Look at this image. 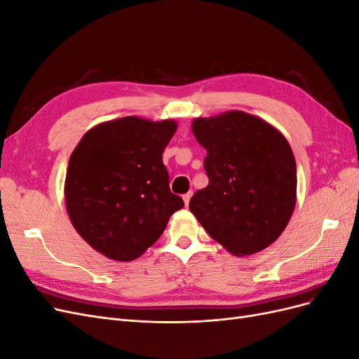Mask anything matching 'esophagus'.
I'll return each instance as SVG.
<instances>
[{
	"label": "esophagus",
	"mask_w": 359,
	"mask_h": 359,
	"mask_svg": "<svg viewBox=\"0 0 359 359\" xmlns=\"http://www.w3.org/2000/svg\"><path fill=\"white\" fill-rule=\"evenodd\" d=\"M191 191H189V193H186V194H184V196H182V199H184V203H186V206H189V202H190V198H191Z\"/></svg>",
	"instance_id": "obj_1"
}]
</instances>
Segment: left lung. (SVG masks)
I'll list each match as a JSON object with an SVG mask.
<instances>
[{
	"mask_svg": "<svg viewBox=\"0 0 359 359\" xmlns=\"http://www.w3.org/2000/svg\"><path fill=\"white\" fill-rule=\"evenodd\" d=\"M191 132L206 149L210 180L190 199L191 214L235 256L273 244L297 203V163L286 137L243 111L194 118Z\"/></svg>",
	"mask_w": 359,
	"mask_h": 359,
	"instance_id": "left-lung-1",
	"label": "left lung"
}]
</instances>
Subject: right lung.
Segmentation results:
<instances>
[{
  "label": "right lung",
  "mask_w": 359,
  "mask_h": 359,
  "mask_svg": "<svg viewBox=\"0 0 359 359\" xmlns=\"http://www.w3.org/2000/svg\"><path fill=\"white\" fill-rule=\"evenodd\" d=\"M175 132L173 119L124 116L97 124L76 145L64 198L76 232L95 252L119 262L137 259L184 206L161 158Z\"/></svg>",
  "instance_id": "1"
}]
</instances>
